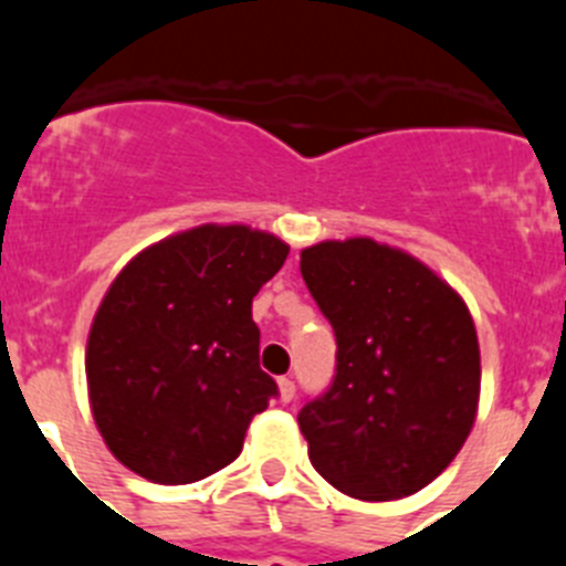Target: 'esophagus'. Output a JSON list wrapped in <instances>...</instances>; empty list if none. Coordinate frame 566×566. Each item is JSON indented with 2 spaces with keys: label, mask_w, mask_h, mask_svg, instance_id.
<instances>
[{
  "label": "esophagus",
  "mask_w": 566,
  "mask_h": 566,
  "mask_svg": "<svg viewBox=\"0 0 566 566\" xmlns=\"http://www.w3.org/2000/svg\"><path fill=\"white\" fill-rule=\"evenodd\" d=\"M277 388H280V399H283V402H292L294 394H297V385H294V379H289V377H280Z\"/></svg>",
  "instance_id": "34e87169"
}]
</instances>
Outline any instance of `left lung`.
Here are the masks:
<instances>
[{"mask_svg":"<svg viewBox=\"0 0 566 566\" xmlns=\"http://www.w3.org/2000/svg\"><path fill=\"white\" fill-rule=\"evenodd\" d=\"M300 272L337 337L332 385L297 413L308 459L348 496H411L476 419L473 317L424 263L371 238L303 249Z\"/></svg>","mask_w":566,"mask_h":566,"instance_id":"8db88e82","label":"left lung"}]
</instances>
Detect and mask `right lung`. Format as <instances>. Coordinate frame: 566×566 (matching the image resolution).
<instances>
[{
  "label": "right lung",
  "instance_id": "obj_1",
  "mask_svg": "<svg viewBox=\"0 0 566 566\" xmlns=\"http://www.w3.org/2000/svg\"><path fill=\"white\" fill-rule=\"evenodd\" d=\"M289 247L249 227L189 229L113 280L87 339L93 417L113 457L158 484L234 462L254 413L277 397L260 371L252 297Z\"/></svg>",
  "mask_w": 566,
  "mask_h": 566
}]
</instances>
